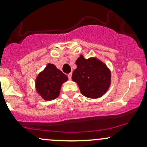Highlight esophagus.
I'll return each mask as SVG.
<instances>
[{
  "mask_svg": "<svg viewBox=\"0 0 147 147\" xmlns=\"http://www.w3.org/2000/svg\"><path fill=\"white\" fill-rule=\"evenodd\" d=\"M68 77L69 79H71V78H72V72H70V73L68 74Z\"/></svg>",
  "mask_w": 147,
  "mask_h": 147,
  "instance_id": "obj_1",
  "label": "esophagus"
}]
</instances>
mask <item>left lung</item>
<instances>
[{
  "instance_id": "obj_1",
  "label": "left lung",
  "mask_w": 147,
  "mask_h": 147,
  "mask_svg": "<svg viewBox=\"0 0 147 147\" xmlns=\"http://www.w3.org/2000/svg\"><path fill=\"white\" fill-rule=\"evenodd\" d=\"M77 69L72 79L85 97L96 99L106 93L110 86L111 72L106 65L95 58L86 59L81 55L76 61Z\"/></svg>"
}]
</instances>
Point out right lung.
Returning <instances> with one entry per match:
<instances>
[{
	"mask_svg": "<svg viewBox=\"0 0 147 147\" xmlns=\"http://www.w3.org/2000/svg\"><path fill=\"white\" fill-rule=\"evenodd\" d=\"M68 80V77L55 65L48 64L43 72H40L36 80L38 93L45 100H52L59 95L61 86Z\"/></svg>",
	"mask_w": 147,
	"mask_h": 147,
	"instance_id": "obj_1",
	"label": "right lung"
}]
</instances>
